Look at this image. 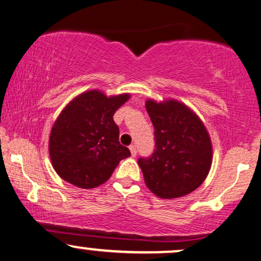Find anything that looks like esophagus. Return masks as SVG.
<instances>
[{"instance_id":"34e87169","label":"esophagus","mask_w":261,"mask_h":261,"mask_svg":"<svg viewBox=\"0 0 261 261\" xmlns=\"http://www.w3.org/2000/svg\"><path fill=\"white\" fill-rule=\"evenodd\" d=\"M129 150H130L132 156H136L137 155V146L136 145H130L129 146Z\"/></svg>"}]
</instances>
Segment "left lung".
<instances>
[{"label":"left lung","mask_w":261,"mask_h":261,"mask_svg":"<svg viewBox=\"0 0 261 261\" xmlns=\"http://www.w3.org/2000/svg\"><path fill=\"white\" fill-rule=\"evenodd\" d=\"M146 111L155 128V149L139 158L144 180L162 199L179 198L198 188L206 178L213 146L200 118L177 100H148Z\"/></svg>","instance_id":"obj_1"}]
</instances>
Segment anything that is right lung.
<instances>
[{
    "mask_svg": "<svg viewBox=\"0 0 261 261\" xmlns=\"http://www.w3.org/2000/svg\"><path fill=\"white\" fill-rule=\"evenodd\" d=\"M129 94L107 97L89 90L73 99L60 113L51 129L48 152L61 178L78 188L90 189L111 177L129 149L119 144L113 115Z\"/></svg>",
    "mask_w": 261,
    "mask_h": 261,
    "instance_id": "obj_1",
    "label": "right lung"
}]
</instances>
